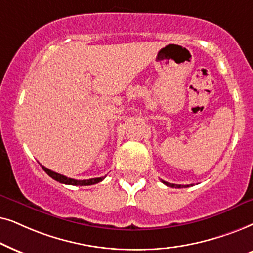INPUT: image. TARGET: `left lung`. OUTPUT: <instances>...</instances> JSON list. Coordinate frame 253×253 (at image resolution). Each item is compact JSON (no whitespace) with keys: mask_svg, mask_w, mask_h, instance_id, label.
I'll list each match as a JSON object with an SVG mask.
<instances>
[{"mask_svg":"<svg viewBox=\"0 0 253 253\" xmlns=\"http://www.w3.org/2000/svg\"><path fill=\"white\" fill-rule=\"evenodd\" d=\"M162 183H163V184H166L167 186H170V187H178V188H179V187H188V185H185V186H184V185L171 184V183H168V181H164V180H162Z\"/></svg>","mask_w":253,"mask_h":253,"instance_id":"1","label":"left lung"}]
</instances>
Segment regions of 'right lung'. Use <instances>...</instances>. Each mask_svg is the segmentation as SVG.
Masks as SVG:
<instances>
[{
	"mask_svg": "<svg viewBox=\"0 0 253 253\" xmlns=\"http://www.w3.org/2000/svg\"><path fill=\"white\" fill-rule=\"evenodd\" d=\"M42 170L45 171V172L48 174L49 177H52L54 180L59 181V183H62V184H67V185H79V186H87V185H93V184H97L99 183V181H102L104 178L105 177H99V178H91V179H84V180H77V179H73V178H68L66 176H63V174H60V173H56L54 172V171L47 169L43 166H42Z\"/></svg>",
	"mask_w": 253,
	"mask_h": 253,
	"instance_id": "obj_1",
	"label": "right lung"
}]
</instances>
